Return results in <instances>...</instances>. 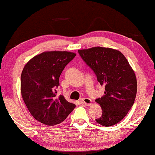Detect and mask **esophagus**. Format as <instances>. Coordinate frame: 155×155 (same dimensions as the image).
Returning a JSON list of instances; mask_svg holds the SVG:
<instances>
[{"mask_svg":"<svg viewBox=\"0 0 155 155\" xmlns=\"http://www.w3.org/2000/svg\"><path fill=\"white\" fill-rule=\"evenodd\" d=\"M82 103L85 104V105L90 106L91 104V100L88 98H84L82 99Z\"/></svg>","mask_w":155,"mask_h":155,"instance_id":"obj_1","label":"esophagus"}]
</instances>
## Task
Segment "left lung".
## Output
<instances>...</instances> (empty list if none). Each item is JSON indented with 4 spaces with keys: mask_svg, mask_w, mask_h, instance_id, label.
I'll list each match as a JSON object with an SVG mask.
<instances>
[{
    "mask_svg": "<svg viewBox=\"0 0 155 155\" xmlns=\"http://www.w3.org/2000/svg\"><path fill=\"white\" fill-rule=\"evenodd\" d=\"M78 52L95 73L99 83L104 86V94L96 100L103 110L96 121L104 127H111L124 118L134 103L137 87L134 70L117 50L96 46Z\"/></svg>",
    "mask_w": 155,
    "mask_h": 155,
    "instance_id": "obj_1",
    "label": "left lung"
}]
</instances>
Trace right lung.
I'll return each instance as SVG.
<instances>
[{
    "label": "right lung",
    "mask_w": 155,
    "mask_h": 155,
    "mask_svg": "<svg viewBox=\"0 0 155 155\" xmlns=\"http://www.w3.org/2000/svg\"><path fill=\"white\" fill-rule=\"evenodd\" d=\"M76 54L68 51H47L33 57L21 74L23 101L32 116L48 126L60 124L76 105L64 96H57L59 77Z\"/></svg>",
    "instance_id": "right-lung-1"
}]
</instances>
